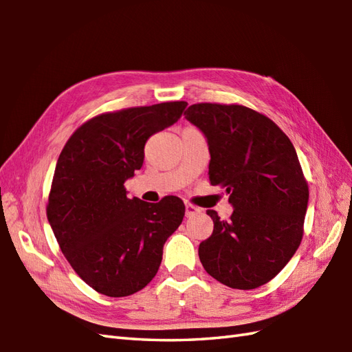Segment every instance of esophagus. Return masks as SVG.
I'll use <instances>...</instances> for the list:
<instances>
[{"instance_id":"esophagus-1","label":"esophagus","mask_w":352,"mask_h":352,"mask_svg":"<svg viewBox=\"0 0 352 352\" xmlns=\"http://www.w3.org/2000/svg\"><path fill=\"white\" fill-rule=\"evenodd\" d=\"M199 212V208L197 207V206H193V204H190V203H186V216H192V214H195V213H198Z\"/></svg>"}]
</instances>
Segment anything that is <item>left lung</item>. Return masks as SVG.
Masks as SVG:
<instances>
[{"label": "left lung", "instance_id": "1", "mask_svg": "<svg viewBox=\"0 0 352 352\" xmlns=\"http://www.w3.org/2000/svg\"><path fill=\"white\" fill-rule=\"evenodd\" d=\"M184 116L207 138L210 184L226 188L234 207L228 221L207 212L214 227L199 243L201 263L228 287L263 286L304 233L309 186L295 148L274 121L239 104H192Z\"/></svg>", "mask_w": 352, "mask_h": 352}]
</instances>
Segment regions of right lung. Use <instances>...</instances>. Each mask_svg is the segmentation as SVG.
<instances>
[{
    "label": "right lung",
    "instance_id": "1",
    "mask_svg": "<svg viewBox=\"0 0 352 352\" xmlns=\"http://www.w3.org/2000/svg\"><path fill=\"white\" fill-rule=\"evenodd\" d=\"M186 106L160 102L98 115L72 133L58 155L48 222L74 271L102 295L144 289L184 218L178 197L157 204L130 199L124 183L142 168L149 136L175 124Z\"/></svg>",
    "mask_w": 352,
    "mask_h": 352
}]
</instances>
